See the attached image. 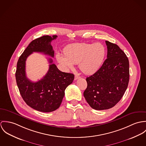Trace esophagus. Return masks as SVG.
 <instances>
[{"label":"esophagus","mask_w":146,"mask_h":146,"mask_svg":"<svg viewBox=\"0 0 146 146\" xmlns=\"http://www.w3.org/2000/svg\"><path fill=\"white\" fill-rule=\"evenodd\" d=\"M79 78H80V77L78 75L76 74L75 76H74V80H78V79H79Z\"/></svg>","instance_id":"esophagus-1"}]
</instances>
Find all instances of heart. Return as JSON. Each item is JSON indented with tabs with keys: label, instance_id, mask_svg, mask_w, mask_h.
<instances>
[{
	"label": "heart",
	"instance_id": "obj_1",
	"mask_svg": "<svg viewBox=\"0 0 146 146\" xmlns=\"http://www.w3.org/2000/svg\"><path fill=\"white\" fill-rule=\"evenodd\" d=\"M64 56L56 55L58 62L65 70L72 69L74 64H79L81 71L86 74L95 73L101 66L105 55V49L100 43L74 44L67 47Z\"/></svg>",
	"mask_w": 146,
	"mask_h": 146
}]
</instances>
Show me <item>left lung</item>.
I'll list each match as a JSON object with an SVG mask.
<instances>
[{
	"label": "left lung",
	"mask_w": 146,
	"mask_h": 146,
	"mask_svg": "<svg viewBox=\"0 0 146 146\" xmlns=\"http://www.w3.org/2000/svg\"><path fill=\"white\" fill-rule=\"evenodd\" d=\"M107 59L93 75L87 77L83 95L94 109L103 110L113 107L123 96L129 80V64L124 52L106 41Z\"/></svg>",
	"instance_id": "left-lung-1"
}]
</instances>
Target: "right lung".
<instances>
[{
    "label": "right lung",
    "mask_w": 146,
    "mask_h": 146,
    "mask_svg": "<svg viewBox=\"0 0 146 146\" xmlns=\"http://www.w3.org/2000/svg\"><path fill=\"white\" fill-rule=\"evenodd\" d=\"M56 35H48L37 38L29 45L19 58L17 64L16 79L20 94L25 102L33 109L49 113L58 109L65 95L66 88L74 80L72 73L62 72L49 58V69L46 75L40 80L33 82L27 78L26 60L33 52H39L54 56L51 42Z\"/></svg>",
    "instance_id": "add662e5"
}]
</instances>
